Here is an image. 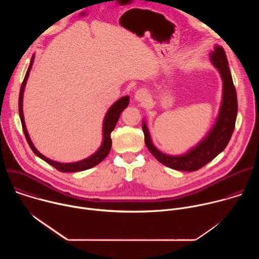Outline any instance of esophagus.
I'll return each mask as SVG.
<instances>
[{"label": "esophagus", "instance_id": "1", "mask_svg": "<svg viewBox=\"0 0 259 259\" xmlns=\"http://www.w3.org/2000/svg\"><path fill=\"white\" fill-rule=\"evenodd\" d=\"M135 99L139 102H142V101H145L147 99V93L144 89H139L135 92V95H134Z\"/></svg>", "mask_w": 259, "mask_h": 259}]
</instances>
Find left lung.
<instances>
[{
  "mask_svg": "<svg viewBox=\"0 0 259 259\" xmlns=\"http://www.w3.org/2000/svg\"><path fill=\"white\" fill-rule=\"evenodd\" d=\"M210 60L218 69L224 82L223 101L215 125L200 143L181 156L163 154L153 144L149 129L146 124L142 122L144 142L147 150L160 163L174 170L192 172L205 166L226 149L235 129L238 114L237 92L224 48L215 46L214 51L210 55Z\"/></svg>",
  "mask_w": 259,
  "mask_h": 259,
  "instance_id": "1",
  "label": "left lung"
}]
</instances>
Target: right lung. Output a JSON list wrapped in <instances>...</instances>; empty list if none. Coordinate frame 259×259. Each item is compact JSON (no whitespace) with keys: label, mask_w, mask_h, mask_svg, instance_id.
<instances>
[{"label":"right lung","mask_w":259,"mask_h":259,"mask_svg":"<svg viewBox=\"0 0 259 259\" xmlns=\"http://www.w3.org/2000/svg\"><path fill=\"white\" fill-rule=\"evenodd\" d=\"M33 58H34V56L32 55L29 66H28L27 71L25 73V77H24L23 82L21 84V88H20V92H19V100H18L19 117H20L22 129H23L25 138L27 140L28 145L30 146L31 151L39 158H41L42 160H44L45 162H47L48 164H50L51 166H53L54 168H56L60 172H79V171H84V170H87L89 168H92V167L96 166L97 164H99L101 161H103L106 158V156L108 155V153L110 151V147H112V138H110V133H112V131L115 129V127L117 125V122H118V120L121 116V113L128 106L129 96H124V97L120 98L107 110V113L104 117V121H103V140H102V144L99 147V150L95 154H93L92 156H90L89 158H87L85 160L75 162V163H59V162L52 161V160L46 158L45 156H43L41 153H39L38 150H36L35 147L33 146L32 142L29 138V135L27 133L25 123H24V117H23V112H22V98H23L24 87H25V84H26V81H27V78H28V75H29V71L31 69V65H32V62H33Z\"/></svg>","instance_id":"1"}]
</instances>
